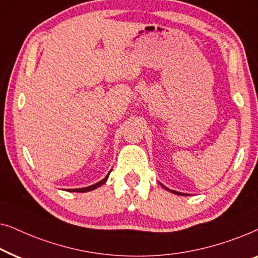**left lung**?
<instances>
[{"label": "left lung", "instance_id": "left-lung-1", "mask_svg": "<svg viewBox=\"0 0 258 258\" xmlns=\"http://www.w3.org/2000/svg\"><path fill=\"white\" fill-rule=\"evenodd\" d=\"M166 189H167V188H166ZM167 190H169V189H167ZM173 191V193L174 194H179V195H184V194H182V193H177V191H174V190H172Z\"/></svg>", "mask_w": 258, "mask_h": 258}]
</instances>
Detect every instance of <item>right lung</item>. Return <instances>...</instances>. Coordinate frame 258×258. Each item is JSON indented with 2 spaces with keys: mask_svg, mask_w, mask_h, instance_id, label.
<instances>
[{
  "mask_svg": "<svg viewBox=\"0 0 258 258\" xmlns=\"http://www.w3.org/2000/svg\"><path fill=\"white\" fill-rule=\"evenodd\" d=\"M107 179H108V175H106V177H105V179L99 181V182H98V183L92 184V186H89V187H85V188H77V189H69V191H78V193H85V191L93 190V189H96V188L100 187L101 184H104L105 182H106Z\"/></svg>",
  "mask_w": 258,
  "mask_h": 258,
  "instance_id": "add662e5",
  "label": "right lung"
}]
</instances>
